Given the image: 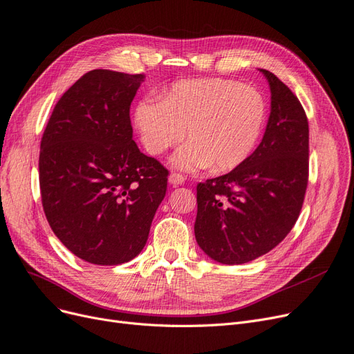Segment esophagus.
Returning <instances> with one entry per match:
<instances>
[{
    "instance_id": "1",
    "label": "esophagus",
    "mask_w": 354,
    "mask_h": 354,
    "mask_svg": "<svg viewBox=\"0 0 354 354\" xmlns=\"http://www.w3.org/2000/svg\"><path fill=\"white\" fill-rule=\"evenodd\" d=\"M185 182V176L184 175H179V174H170L169 175V184L174 185V187H178V185H182Z\"/></svg>"
}]
</instances>
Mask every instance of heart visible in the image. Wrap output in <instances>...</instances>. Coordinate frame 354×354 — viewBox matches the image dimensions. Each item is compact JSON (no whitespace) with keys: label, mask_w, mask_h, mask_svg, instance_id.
Segmentation results:
<instances>
[{"label":"heart","mask_w":354,"mask_h":354,"mask_svg":"<svg viewBox=\"0 0 354 354\" xmlns=\"http://www.w3.org/2000/svg\"><path fill=\"white\" fill-rule=\"evenodd\" d=\"M267 104L254 87L225 78L180 80L162 91L160 100L141 99L134 108V127L144 149L160 156L184 144L172 166L195 172L212 166L232 170L254 151L264 129Z\"/></svg>","instance_id":"b5f03b06"}]
</instances>
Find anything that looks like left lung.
Instances as JSON below:
<instances>
[{
    "mask_svg": "<svg viewBox=\"0 0 354 354\" xmlns=\"http://www.w3.org/2000/svg\"><path fill=\"white\" fill-rule=\"evenodd\" d=\"M271 108L259 146L232 172L197 187L194 232L207 257L245 264L292 230L308 185L309 127L299 99L267 70Z\"/></svg>",
    "mask_w": 354,
    "mask_h": 354,
    "instance_id": "obj_1",
    "label": "left lung"
}]
</instances>
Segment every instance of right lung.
<instances>
[{
    "label": "right lung",
    "instance_id": "right-lung-1",
    "mask_svg": "<svg viewBox=\"0 0 354 354\" xmlns=\"http://www.w3.org/2000/svg\"><path fill=\"white\" fill-rule=\"evenodd\" d=\"M144 74L93 70L58 100L41 141L39 184L50 229L75 257L118 266L146 246L167 170L133 140Z\"/></svg>",
    "mask_w": 354,
    "mask_h": 354
}]
</instances>
